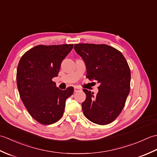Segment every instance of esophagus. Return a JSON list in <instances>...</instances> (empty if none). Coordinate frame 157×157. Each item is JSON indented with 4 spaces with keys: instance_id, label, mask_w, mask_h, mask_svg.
I'll list each match as a JSON object with an SVG mask.
<instances>
[{
    "instance_id": "obj_1",
    "label": "esophagus",
    "mask_w": 157,
    "mask_h": 157,
    "mask_svg": "<svg viewBox=\"0 0 157 157\" xmlns=\"http://www.w3.org/2000/svg\"><path fill=\"white\" fill-rule=\"evenodd\" d=\"M80 90V88H79V87H78V86H75V87H74V92H78V90Z\"/></svg>"
}]
</instances>
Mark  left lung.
<instances>
[{
  "mask_svg": "<svg viewBox=\"0 0 157 157\" xmlns=\"http://www.w3.org/2000/svg\"><path fill=\"white\" fill-rule=\"evenodd\" d=\"M74 49L85 63L86 78L100 84L96 95L83 90L86 95L82 104L84 114L96 124H109L121 113L129 93L128 62L121 52L106 44H77Z\"/></svg>",
  "mask_w": 157,
  "mask_h": 157,
  "instance_id": "left-lung-1",
  "label": "left lung"
}]
</instances>
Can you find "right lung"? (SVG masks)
<instances>
[{"label": "right lung", "mask_w": 157, "mask_h": 157, "mask_svg": "<svg viewBox=\"0 0 157 157\" xmlns=\"http://www.w3.org/2000/svg\"><path fill=\"white\" fill-rule=\"evenodd\" d=\"M73 47V44L38 45L26 52L19 62L16 78L20 98L30 115L41 124L59 121L65 101L73 94V87L61 90L52 80Z\"/></svg>", "instance_id": "right-lung-1"}]
</instances>
